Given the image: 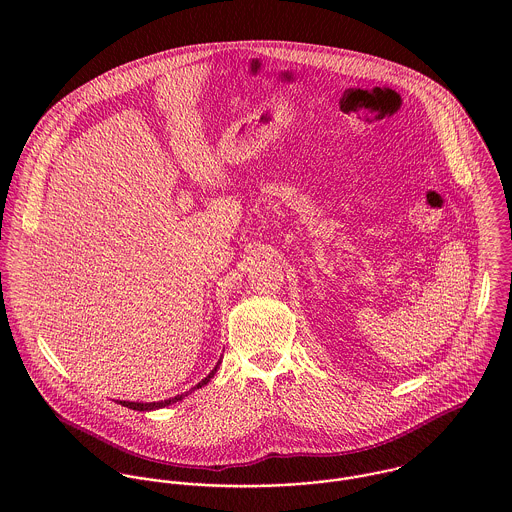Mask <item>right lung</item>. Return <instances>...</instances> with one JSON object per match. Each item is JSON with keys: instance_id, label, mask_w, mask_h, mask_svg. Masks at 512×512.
Segmentation results:
<instances>
[{"instance_id": "right-lung-1", "label": "right lung", "mask_w": 512, "mask_h": 512, "mask_svg": "<svg viewBox=\"0 0 512 512\" xmlns=\"http://www.w3.org/2000/svg\"><path fill=\"white\" fill-rule=\"evenodd\" d=\"M220 361L217 363V366L209 372V376L207 378H203L197 386H193L189 392H185V394H177V396H173V398H169V400H161V402H126V400H120V404L122 406H126V408H132V410H138V412H149V410H159V408H165V406H171V404H175V402H179V400H183L187 394H191L193 390H197V388H201V386H205L213 376H215V372H217V368H219Z\"/></svg>"}]
</instances>
